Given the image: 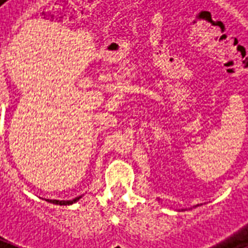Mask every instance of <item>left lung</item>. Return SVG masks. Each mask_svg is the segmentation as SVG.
Returning <instances> with one entry per match:
<instances>
[{"mask_svg": "<svg viewBox=\"0 0 248 248\" xmlns=\"http://www.w3.org/2000/svg\"><path fill=\"white\" fill-rule=\"evenodd\" d=\"M197 206H198V205H197ZM182 210H184V209H182Z\"/></svg>", "mask_w": 248, "mask_h": 248, "instance_id": "left-lung-1", "label": "left lung"}]
</instances>
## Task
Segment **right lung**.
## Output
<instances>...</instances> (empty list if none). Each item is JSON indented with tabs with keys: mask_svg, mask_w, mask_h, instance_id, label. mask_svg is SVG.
<instances>
[{
	"mask_svg": "<svg viewBox=\"0 0 248 248\" xmlns=\"http://www.w3.org/2000/svg\"><path fill=\"white\" fill-rule=\"evenodd\" d=\"M82 198V196L80 197H77V198H74V200H70V201H59V200H47V202H50V203H54V205H72V203H75L77 201H79Z\"/></svg>",
	"mask_w": 248,
	"mask_h": 248,
	"instance_id": "right-lung-1",
	"label": "right lung"
}]
</instances>
